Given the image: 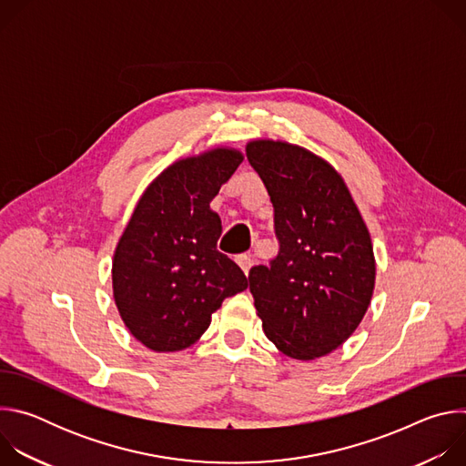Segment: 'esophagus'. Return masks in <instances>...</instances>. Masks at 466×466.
I'll return each instance as SVG.
<instances>
[{"mask_svg":"<svg viewBox=\"0 0 466 466\" xmlns=\"http://www.w3.org/2000/svg\"><path fill=\"white\" fill-rule=\"evenodd\" d=\"M236 261H238V265L241 268V271H243L245 275H248L250 268L254 265L252 258H250V256H247V254H241V256H238V258H236Z\"/></svg>","mask_w":466,"mask_h":466,"instance_id":"34e87169","label":"esophagus"}]
</instances>
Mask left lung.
Wrapping results in <instances>:
<instances>
[{
    "label": "left lung",
    "instance_id": "1",
    "mask_svg": "<svg viewBox=\"0 0 466 466\" xmlns=\"http://www.w3.org/2000/svg\"><path fill=\"white\" fill-rule=\"evenodd\" d=\"M247 158L271 195L280 252L248 288L268 339L300 361L341 347L374 293L370 232L339 171L306 147L256 138Z\"/></svg>",
    "mask_w": 466,
    "mask_h": 466
}]
</instances>
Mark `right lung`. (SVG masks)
<instances>
[{"instance_id": "1", "label": "right lung", "mask_w": 466, "mask_h": 466, "mask_svg": "<svg viewBox=\"0 0 466 466\" xmlns=\"http://www.w3.org/2000/svg\"><path fill=\"white\" fill-rule=\"evenodd\" d=\"M243 162L218 146L178 158L146 187L112 258V293L130 336L153 352L201 339L227 297L245 291L243 271L216 245L212 198Z\"/></svg>"}]
</instances>
